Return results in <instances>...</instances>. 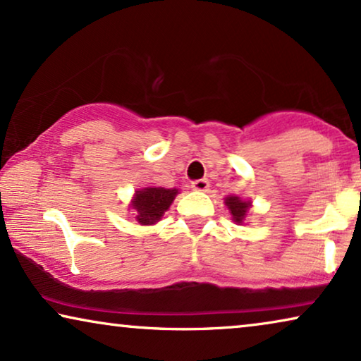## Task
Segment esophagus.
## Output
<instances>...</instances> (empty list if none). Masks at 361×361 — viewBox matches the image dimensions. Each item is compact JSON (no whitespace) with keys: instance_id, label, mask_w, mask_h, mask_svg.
Instances as JSON below:
<instances>
[{"instance_id":"esophagus-1","label":"esophagus","mask_w":361,"mask_h":361,"mask_svg":"<svg viewBox=\"0 0 361 361\" xmlns=\"http://www.w3.org/2000/svg\"><path fill=\"white\" fill-rule=\"evenodd\" d=\"M209 180L207 179H197V180H194L192 182V189L194 190H199V192H205V190H209Z\"/></svg>"}]
</instances>
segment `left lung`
Wrapping results in <instances>:
<instances>
[{"instance_id":"1","label":"left lung","mask_w":361,"mask_h":361,"mask_svg":"<svg viewBox=\"0 0 361 361\" xmlns=\"http://www.w3.org/2000/svg\"><path fill=\"white\" fill-rule=\"evenodd\" d=\"M225 205L228 207L231 219H233L235 224L240 225V224H243L245 216H246V214H248L251 202L241 200L240 197H236V195H228V197H225Z\"/></svg>"}]
</instances>
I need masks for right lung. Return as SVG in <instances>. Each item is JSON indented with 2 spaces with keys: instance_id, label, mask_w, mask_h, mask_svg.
<instances>
[{
  "instance_id": "right-lung-1",
  "label": "right lung",
  "mask_w": 361,
  "mask_h": 361,
  "mask_svg": "<svg viewBox=\"0 0 361 361\" xmlns=\"http://www.w3.org/2000/svg\"><path fill=\"white\" fill-rule=\"evenodd\" d=\"M179 194L177 189H164V187H145L136 190L133 197L130 209L135 212V219L141 225L157 224L169 209L176 195Z\"/></svg>"
}]
</instances>
